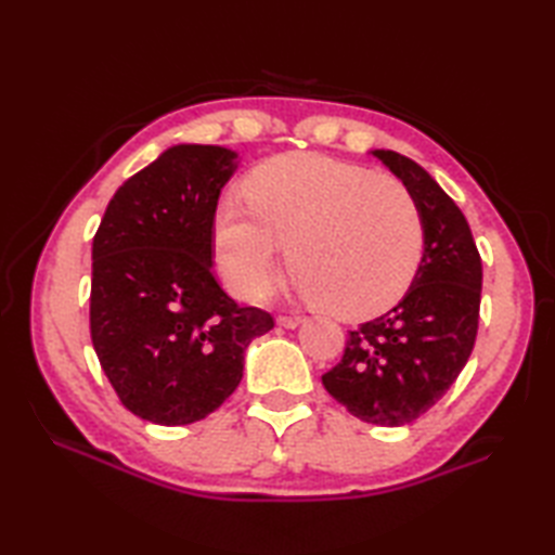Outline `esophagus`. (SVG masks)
I'll return each instance as SVG.
<instances>
[{"label": "esophagus", "instance_id": "esophagus-1", "mask_svg": "<svg viewBox=\"0 0 555 555\" xmlns=\"http://www.w3.org/2000/svg\"><path fill=\"white\" fill-rule=\"evenodd\" d=\"M302 322H305L302 314H281V317H279V324L284 326V328H296V326H300Z\"/></svg>", "mask_w": 555, "mask_h": 555}]
</instances>
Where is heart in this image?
<instances>
[{
	"label": "heart",
	"mask_w": 555,
	"mask_h": 555,
	"mask_svg": "<svg viewBox=\"0 0 555 555\" xmlns=\"http://www.w3.org/2000/svg\"><path fill=\"white\" fill-rule=\"evenodd\" d=\"M245 197L215 211L217 267L243 298L269 284L284 245L298 291L344 320L386 312L415 281L422 215L393 176L286 152L247 173Z\"/></svg>",
	"instance_id": "1"
}]
</instances>
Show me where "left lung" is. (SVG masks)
Listing matches in <instances>:
<instances>
[{
	"mask_svg": "<svg viewBox=\"0 0 555 555\" xmlns=\"http://www.w3.org/2000/svg\"><path fill=\"white\" fill-rule=\"evenodd\" d=\"M415 197L424 250L415 281L396 308L348 332L322 384L350 415L400 427L424 415L457 379L475 348L481 259L463 211L443 188L393 150H372Z\"/></svg>",
	"mask_w": 555,
	"mask_h": 555,
	"instance_id": "1",
	"label": "left lung"
}]
</instances>
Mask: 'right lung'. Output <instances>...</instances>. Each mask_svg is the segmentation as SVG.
<instances>
[{
	"label": "right lung",
	"mask_w": 555,
	"mask_h": 555,
	"mask_svg": "<svg viewBox=\"0 0 555 555\" xmlns=\"http://www.w3.org/2000/svg\"><path fill=\"white\" fill-rule=\"evenodd\" d=\"M238 152L173 145L109 199L92 238L90 336L121 403L179 427L207 417L243 379L245 350L274 328L211 274V227Z\"/></svg>",
	"instance_id": "add662e5"
}]
</instances>
